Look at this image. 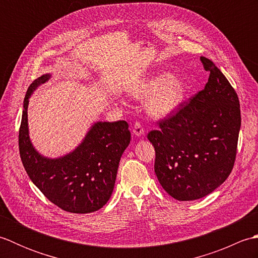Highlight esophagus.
I'll return each mask as SVG.
<instances>
[{"label":"esophagus","mask_w":258,"mask_h":258,"mask_svg":"<svg viewBox=\"0 0 258 258\" xmlns=\"http://www.w3.org/2000/svg\"><path fill=\"white\" fill-rule=\"evenodd\" d=\"M133 133L136 135V136H142L144 134V128L143 126H142V124L140 122H136L133 126Z\"/></svg>","instance_id":"esophagus-1"}]
</instances>
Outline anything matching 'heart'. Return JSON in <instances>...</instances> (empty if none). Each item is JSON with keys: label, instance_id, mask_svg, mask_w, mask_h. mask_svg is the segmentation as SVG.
<instances>
[{"label": "heart", "instance_id": "1", "mask_svg": "<svg viewBox=\"0 0 258 258\" xmlns=\"http://www.w3.org/2000/svg\"><path fill=\"white\" fill-rule=\"evenodd\" d=\"M186 86L184 81L176 75L158 74L147 80L136 93L139 98H149V111L155 116L172 114L182 103Z\"/></svg>", "mask_w": 258, "mask_h": 258}]
</instances>
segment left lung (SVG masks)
Masks as SVG:
<instances>
[{"instance_id":"obj_1","label":"left lung","mask_w":258,"mask_h":258,"mask_svg":"<svg viewBox=\"0 0 258 258\" xmlns=\"http://www.w3.org/2000/svg\"><path fill=\"white\" fill-rule=\"evenodd\" d=\"M210 78L204 90L158 120L147 134L155 149L154 171L177 201L211 194L231 174L237 153L240 109L236 92L211 59L201 56Z\"/></svg>"}]
</instances>
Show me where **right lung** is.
<instances>
[{"label": "right lung", "mask_w": 258, "mask_h": 258, "mask_svg": "<svg viewBox=\"0 0 258 258\" xmlns=\"http://www.w3.org/2000/svg\"><path fill=\"white\" fill-rule=\"evenodd\" d=\"M50 76H40L26 92L19 131L22 163L36 187L61 210L78 214L95 212L112 195L120 156L131 142L128 124L125 120L97 122L70 154L58 158L38 154L30 141L27 106L33 91Z\"/></svg>", "instance_id": "obj_1"}]
</instances>
